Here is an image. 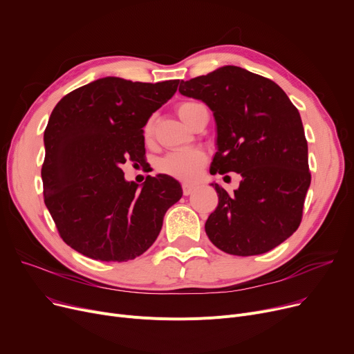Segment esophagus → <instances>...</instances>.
I'll return each instance as SVG.
<instances>
[{
  "label": "esophagus",
  "mask_w": 354,
  "mask_h": 354,
  "mask_svg": "<svg viewBox=\"0 0 354 354\" xmlns=\"http://www.w3.org/2000/svg\"><path fill=\"white\" fill-rule=\"evenodd\" d=\"M195 189H196L195 185H189V183H183V185H182V191H183V195H185V196L191 195Z\"/></svg>",
  "instance_id": "obj_1"
}]
</instances>
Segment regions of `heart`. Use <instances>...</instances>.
Instances as JSON below:
<instances>
[{
    "label": "heart",
    "mask_w": 354,
    "mask_h": 354,
    "mask_svg": "<svg viewBox=\"0 0 354 354\" xmlns=\"http://www.w3.org/2000/svg\"><path fill=\"white\" fill-rule=\"evenodd\" d=\"M201 106L199 103L195 102H185L178 106V115L180 119L188 124L189 118L192 115V111ZM153 127H155V119H149L143 127V135L145 138H151L153 133ZM207 163V153L201 151V149L196 147H189V149H180V151H174L165 155L159 163L158 167L162 174H166L169 176H174L180 180H192L195 179L203 165Z\"/></svg>",
    "instance_id": "obj_1"
}]
</instances>
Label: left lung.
<instances>
[{
  "label": "left lung",
  "instance_id": "left-lung-1",
  "mask_svg": "<svg viewBox=\"0 0 354 354\" xmlns=\"http://www.w3.org/2000/svg\"><path fill=\"white\" fill-rule=\"evenodd\" d=\"M179 93L205 103L216 123L218 151L211 174L241 175L219 202L205 231L211 243L232 255H258L280 245L299 228L311 175L299 110L272 80L224 66L188 82Z\"/></svg>",
  "mask_w": 354,
  "mask_h": 354
}]
</instances>
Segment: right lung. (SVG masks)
Segmentation results:
<instances>
[{
    "label": "right lung",
    "mask_w": 354,
    "mask_h": 354,
    "mask_svg": "<svg viewBox=\"0 0 354 354\" xmlns=\"http://www.w3.org/2000/svg\"><path fill=\"white\" fill-rule=\"evenodd\" d=\"M178 84L103 77L55 104L44 132V202L73 250L122 263L155 243L166 211L182 196L180 183L159 174L139 187L120 166L145 160L143 127Z\"/></svg>",
    "instance_id": "add662e5"
}]
</instances>
